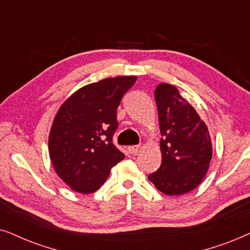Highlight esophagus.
<instances>
[{
  "label": "esophagus",
  "instance_id": "34e87169",
  "mask_svg": "<svg viewBox=\"0 0 250 250\" xmlns=\"http://www.w3.org/2000/svg\"><path fill=\"white\" fill-rule=\"evenodd\" d=\"M138 149H139V146L138 145H132V146H128V152L130 153V154H137L138 153Z\"/></svg>",
  "mask_w": 250,
  "mask_h": 250
}]
</instances>
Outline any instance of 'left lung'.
<instances>
[{
    "mask_svg": "<svg viewBox=\"0 0 250 250\" xmlns=\"http://www.w3.org/2000/svg\"><path fill=\"white\" fill-rule=\"evenodd\" d=\"M154 98L158 107L162 161L148 176L160 192L181 195L191 192L207 174L212 156L210 135L194 107L176 86L160 83Z\"/></svg>",
    "mask_w": 250,
    "mask_h": 250,
    "instance_id": "8db88e82",
    "label": "left lung"
}]
</instances>
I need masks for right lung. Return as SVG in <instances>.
<instances>
[{
	"instance_id": "obj_1",
	"label": "right lung",
	"mask_w": 250,
	"mask_h": 250,
	"mask_svg": "<svg viewBox=\"0 0 250 250\" xmlns=\"http://www.w3.org/2000/svg\"><path fill=\"white\" fill-rule=\"evenodd\" d=\"M137 76H116L86 84L59 107L49 135V154L62 181L78 193L96 192L125 159L112 143L116 108Z\"/></svg>"
}]
</instances>
